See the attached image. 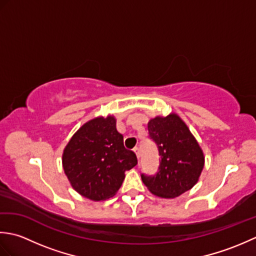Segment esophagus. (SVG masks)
Masks as SVG:
<instances>
[{
  "mask_svg": "<svg viewBox=\"0 0 256 256\" xmlns=\"http://www.w3.org/2000/svg\"><path fill=\"white\" fill-rule=\"evenodd\" d=\"M133 152L135 153V155H136L138 160H140V150H138V148H135L133 150Z\"/></svg>",
  "mask_w": 256,
  "mask_h": 256,
  "instance_id": "obj_1",
  "label": "esophagus"
}]
</instances>
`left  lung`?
Segmentation results:
<instances>
[{
    "label": "left lung",
    "mask_w": 256,
    "mask_h": 256,
    "mask_svg": "<svg viewBox=\"0 0 256 256\" xmlns=\"http://www.w3.org/2000/svg\"><path fill=\"white\" fill-rule=\"evenodd\" d=\"M150 138L160 156L158 170L142 180L150 192L160 198L172 199L198 182L204 166V155L187 124L178 114L157 116L148 124Z\"/></svg>",
    "instance_id": "8db88e82"
}]
</instances>
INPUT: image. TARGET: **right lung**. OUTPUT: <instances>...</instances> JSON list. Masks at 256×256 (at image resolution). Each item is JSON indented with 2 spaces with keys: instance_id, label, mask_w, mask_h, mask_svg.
<instances>
[{
  "instance_id": "obj_1",
  "label": "right lung",
  "mask_w": 256,
  "mask_h": 256,
  "mask_svg": "<svg viewBox=\"0 0 256 256\" xmlns=\"http://www.w3.org/2000/svg\"><path fill=\"white\" fill-rule=\"evenodd\" d=\"M138 164L125 150L123 135L113 116L86 122L70 138L62 153V167L72 187L92 201H103L118 192L125 172Z\"/></svg>"
}]
</instances>
